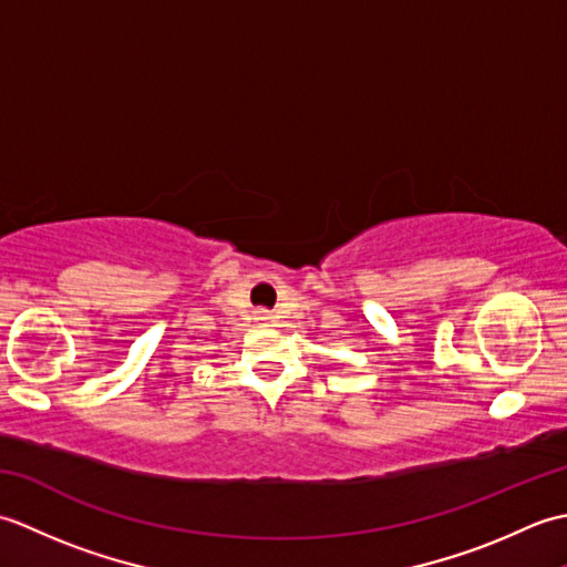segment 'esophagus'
<instances>
[{"label":"esophagus","instance_id":"1","mask_svg":"<svg viewBox=\"0 0 567 567\" xmlns=\"http://www.w3.org/2000/svg\"><path fill=\"white\" fill-rule=\"evenodd\" d=\"M256 317H258L260 321H268V319H270V311H265V309H262V311H258Z\"/></svg>","mask_w":567,"mask_h":567}]
</instances>
